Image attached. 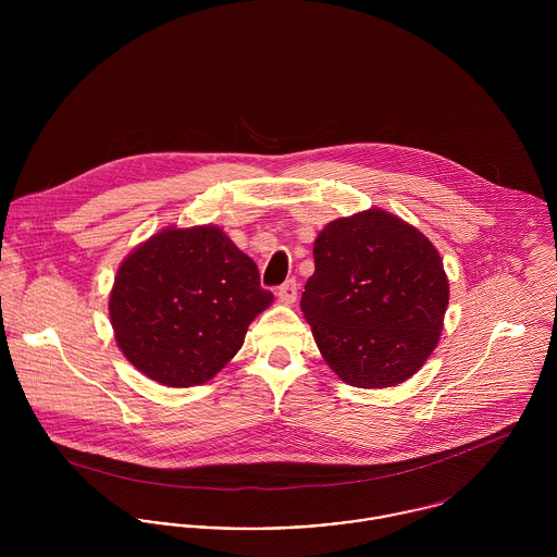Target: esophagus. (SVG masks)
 <instances>
[{
	"mask_svg": "<svg viewBox=\"0 0 557 557\" xmlns=\"http://www.w3.org/2000/svg\"><path fill=\"white\" fill-rule=\"evenodd\" d=\"M278 298H281L285 305L296 302V298H298V283H296V278H289V281H285V283L278 287Z\"/></svg>",
	"mask_w": 557,
	"mask_h": 557,
	"instance_id": "34e87169",
	"label": "esophagus"
}]
</instances>
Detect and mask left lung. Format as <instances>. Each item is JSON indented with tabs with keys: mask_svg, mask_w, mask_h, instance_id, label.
Here are the masks:
<instances>
[{
	"mask_svg": "<svg viewBox=\"0 0 557 557\" xmlns=\"http://www.w3.org/2000/svg\"><path fill=\"white\" fill-rule=\"evenodd\" d=\"M300 309L327 367L349 386L391 388L437 347L448 278L437 248L371 208L323 227Z\"/></svg>",
	"mask_w": 557,
	"mask_h": 557,
	"instance_id": "obj_1",
	"label": "left lung"
}]
</instances>
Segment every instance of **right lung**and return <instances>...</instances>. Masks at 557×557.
<instances>
[{
    "label": "right lung",
    "instance_id": "add662e5",
    "mask_svg": "<svg viewBox=\"0 0 557 557\" xmlns=\"http://www.w3.org/2000/svg\"><path fill=\"white\" fill-rule=\"evenodd\" d=\"M274 296L255 261L214 225L166 227L120 265L109 315L117 347L150 380L171 388L212 380Z\"/></svg>",
    "mask_w": 557,
    "mask_h": 557
}]
</instances>
